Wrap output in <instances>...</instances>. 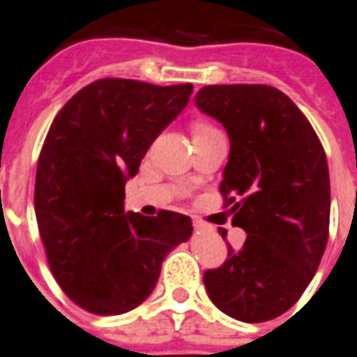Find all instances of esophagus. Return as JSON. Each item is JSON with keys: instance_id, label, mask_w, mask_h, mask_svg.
I'll return each instance as SVG.
<instances>
[{"instance_id": "obj_1", "label": "esophagus", "mask_w": 357, "mask_h": 357, "mask_svg": "<svg viewBox=\"0 0 357 357\" xmlns=\"http://www.w3.org/2000/svg\"><path fill=\"white\" fill-rule=\"evenodd\" d=\"M194 227H196V229H204V225L199 223V221H194Z\"/></svg>"}]
</instances>
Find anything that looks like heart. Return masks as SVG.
Masks as SVG:
<instances>
[{"label": "heart", "mask_w": 357, "mask_h": 357, "mask_svg": "<svg viewBox=\"0 0 357 357\" xmlns=\"http://www.w3.org/2000/svg\"><path fill=\"white\" fill-rule=\"evenodd\" d=\"M204 128H209V126L204 125V123H198V125H194V132H198V130H204Z\"/></svg>", "instance_id": "b5f03b06"}]
</instances>
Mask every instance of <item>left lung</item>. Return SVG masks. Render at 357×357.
I'll list each match as a JSON object with an SVG mask.
<instances>
[{
	"mask_svg": "<svg viewBox=\"0 0 357 357\" xmlns=\"http://www.w3.org/2000/svg\"><path fill=\"white\" fill-rule=\"evenodd\" d=\"M196 105L229 134L221 194L232 204V225L248 234L240 250L229 246L223 267L204 273L207 294L232 319H275L304 294L327 246L325 151L304 113L273 86H206Z\"/></svg>",
	"mask_w": 357,
	"mask_h": 357,
	"instance_id": "left-lung-1",
	"label": "left lung"
}]
</instances>
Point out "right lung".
Returning <instances> with one entry per match:
<instances>
[{
  "mask_svg": "<svg viewBox=\"0 0 357 357\" xmlns=\"http://www.w3.org/2000/svg\"><path fill=\"white\" fill-rule=\"evenodd\" d=\"M192 88L102 78L53 119L38 159L34 209L53 277L86 312L121 315L142 304L167 254L192 236L183 213L125 211L126 181L186 107Z\"/></svg>",
  "mask_w": 357,
  "mask_h": 357,
  "instance_id": "obj_1",
  "label": "right lung"
}]
</instances>
